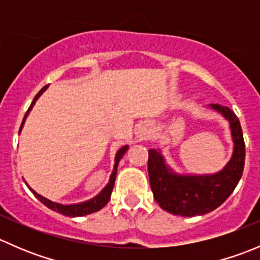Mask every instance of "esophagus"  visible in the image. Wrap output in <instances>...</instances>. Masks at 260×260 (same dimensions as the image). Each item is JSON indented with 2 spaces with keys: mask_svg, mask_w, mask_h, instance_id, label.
I'll list each match as a JSON object with an SVG mask.
<instances>
[{
  "mask_svg": "<svg viewBox=\"0 0 260 260\" xmlns=\"http://www.w3.org/2000/svg\"><path fill=\"white\" fill-rule=\"evenodd\" d=\"M149 135V131L147 129V128H142V129H140L137 132V137L140 138V140H146L147 137H148Z\"/></svg>",
  "mask_w": 260,
  "mask_h": 260,
  "instance_id": "1",
  "label": "esophagus"
}]
</instances>
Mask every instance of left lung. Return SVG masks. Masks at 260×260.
Segmentation results:
<instances>
[{
  "label": "left lung",
  "instance_id": "left-lung-1",
  "mask_svg": "<svg viewBox=\"0 0 260 260\" xmlns=\"http://www.w3.org/2000/svg\"><path fill=\"white\" fill-rule=\"evenodd\" d=\"M210 107L229 120L234 142L232 159L222 171L204 176L177 175L165 164L157 149L148 151V176L153 198L164 210L174 215L195 216L215 210L229 198L243 175L245 143L239 119L228 107Z\"/></svg>",
  "mask_w": 260,
  "mask_h": 260
}]
</instances>
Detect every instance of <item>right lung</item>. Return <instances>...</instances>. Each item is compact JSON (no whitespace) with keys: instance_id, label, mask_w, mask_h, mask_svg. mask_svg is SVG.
Returning a JSON list of instances; mask_svg holds the SVG:
<instances>
[{"instance_id":"obj_1","label":"right lung","mask_w":260,"mask_h":260,"mask_svg":"<svg viewBox=\"0 0 260 260\" xmlns=\"http://www.w3.org/2000/svg\"><path fill=\"white\" fill-rule=\"evenodd\" d=\"M49 85H45L43 89H41L40 91H39L38 94L35 95V98H34L32 103H31V106L28 107L27 112H26L25 117H23L22 119V123H21V127H20V131L22 129V125L23 123H25V119L26 117H27L28 112L32 109L34 104H35V102L38 101L39 98H40L41 94L44 93V91L48 89ZM128 149V146H124L122 147V148L119 149V151L117 152V154H115V164H114V170L113 172H112V176L111 179H109V182L108 185L106 186V187L102 190V192L99 193V195H96L95 198H93L91 200H88L85 201V203H80V204H75V205H61V204H57V203H54V201L49 200V199L44 198V196L39 195L38 192H35V191L32 190V188L30 187V186L27 185V187L30 188L31 191L34 192V195L36 196V198L39 199V200L41 201V203L44 204L45 206H48L49 209H51L52 211H56V212H60V214L65 215V216H72V217H75V216H84V215H89L91 214V212H95V211H99L102 208H104V206L108 204L109 199H111V195H112V191H113V187H114V181H115V175H117V167H118V162L120 161V158L123 157V154L125 153V151Z\"/></svg>"}]
</instances>
